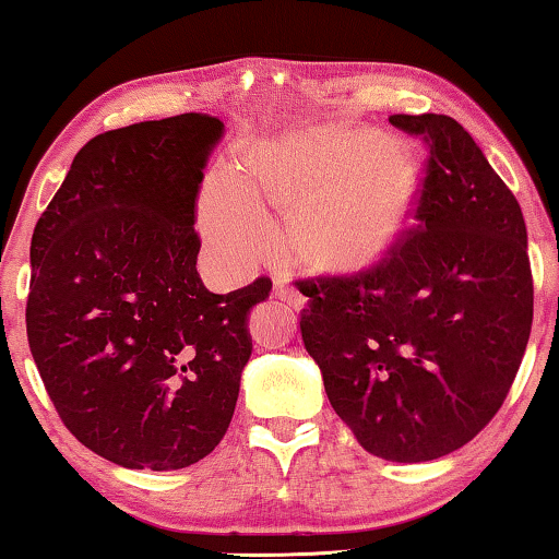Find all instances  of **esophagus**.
Wrapping results in <instances>:
<instances>
[{
	"label": "esophagus",
	"mask_w": 559,
	"mask_h": 559,
	"mask_svg": "<svg viewBox=\"0 0 559 559\" xmlns=\"http://www.w3.org/2000/svg\"><path fill=\"white\" fill-rule=\"evenodd\" d=\"M272 293L277 295V297H285V300L295 302V305H302V302H305V297L300 295V289H297V287L293 285V280L285 277V274H277V277H274V282H272Z\"/></svg>",
	"instance_id": "34e87169"
}]
</instances>
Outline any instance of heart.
<instances>
[{"label": "heart", "instance_id": "1", "mask_svg": "<svg viewBox=\"0 0 559 559\" xmlns=\"http://www.w3.org/2000/svg\"><path fill=\"white\" fill-rule=\"evenodd\" d=\"M419 180L415 152L373 129H312L259 144L247 175L213 173L201 226L228 264L251 266L277 241L264 198L300 203L305 251L325 266L358 270L400 239Z\"/></svg>", "mask_w": 559, "mask_h": 559}]
</instances>
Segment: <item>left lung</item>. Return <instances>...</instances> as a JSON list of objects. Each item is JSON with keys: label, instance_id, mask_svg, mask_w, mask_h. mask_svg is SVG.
<instances>
[{"label": "left lung", "instance_id": "left-lung-1", "mask_svg": "<svg viewBox=\"0 0 559 559\" xmlns=\"http://www.w3.org/2000/svg\"><path fill=\"white\" fill-rule=\"evenodd\" d=\"M427 163L409 228L350 277L297 280L305 350L335 415L371 455L435 461L501 409L532 331L534 285L516 198L445 114H394Z\"/></svg>", "mask_w": 559, "mask_h": 559}]
</instances>
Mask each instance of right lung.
Listing matches in <instances>:
<instances>
[{"label": "right lung", "instance_id": "obj_1", "mask_svg": "<svg viewBox=\"0 0 559 559\" xmlns=\"http://www.w3.org/2000/svg\"><path fill=\"white\" fill-rule=\"evenodd\" d=\"M224 121L180 114L83 144L29 247L27 341L63 425L121 468L178 471L228 430L259 277L209 293L195 201Z\"/></svg>", "mask_w": 559, "mask_h": 559}]
</instances>
